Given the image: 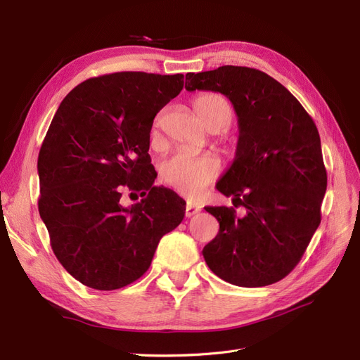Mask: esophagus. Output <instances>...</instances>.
<instances>
[{"instance_id": "34e87169", "label": "esophagus", "mask_w": 360, "mask_h": 360, "mask_svg": "<svg viewBox=\"0 0 360 360\" xmlns=\"http://www.w3.org/2000/svg\"><path fill=\"white\" fill-rule=\"evenodd\" d=\"M201 210V207L200 205H195V204H192V202H188V205H186V217H191V216H193V214H197L198 212Z\"/></svg>"}]
</instances>
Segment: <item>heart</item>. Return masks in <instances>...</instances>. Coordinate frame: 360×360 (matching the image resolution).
Segmentation results:
<instances>
[{
	"instance_id": "b5f03b06",
	"label": "heart",
	"mask_w": 360,
	"mask_h": 360,
	"mask_svg": "<svg viewBox=\"0 0 360 360\" xmlns=\"http://www.w3.org/2000/svg\"><path fill=\"white\" fill-rule=\"evenodd\" d=\"M195 114L210 130H221L230 123L233 110L224 96L205 91L192 101ZM221 171V163L212 155H193L191 151L174 153L160 169V177L180 193L195 197L212 183Z\"/></svg>"
}]
</instances>
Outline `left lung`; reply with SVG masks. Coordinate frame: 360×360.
Returning a JSON list of instances; mask_svg holds the SVG:
<instances>
[{
  "label": "left lung",
  "mask_w": 360,
  "mask_h": 360,
  "mask_svg": "<svg viewBox=\"0 0 360 360\" xmlns=\"http://www.w3.org/2000/svg\"><path fill=\"white\" fill-rule=\"evenodd\" d=\"M184 89L224 94L238 123L234 160L216 189L246 212L205 207L219 222L202 249L205 263L238 287L275 284L297 266L321 221L328 174L317 126L284 85L257 69L188 73Z\"/></svg>",
  "instance_id": "obj_1"
}]
</instances>
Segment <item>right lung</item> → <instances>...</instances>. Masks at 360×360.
<instances>
[{
    "mask_svg": "<svg viewBox=\"0 0 360 360\" xmlns=\"http://www.w3.org/2000/svg\"><path fill=\"white\" fill-rule=\"evenodd\" d=\"M181 73L117 72L90 78L64 97L43 141L39 213L53 254L81 284L111 291L148 270L162 236L186 202L155 186L150 130L183 89ZM146 198L130 207L121 191Z\"/></svg>",
    "mask_w": 360,
    "mask_h": 360,
    "instance_id": "add662e5",
    "label": "right lung"
}]
</instances>
